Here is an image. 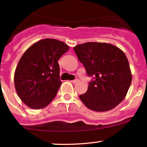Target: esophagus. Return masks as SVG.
I'll list each match as a JSON object with an SVG mask.
<instances>
[{
	"instance_id": "34e87169",
	"label": "esophagus",
	"mask_w": 147,
	"mask_h": 147,
	"mask_svg": "<svg viewBox=\"0 0 147 147\" xmlns=\"http://www.w3.org/2000/svg\"><path fill=\"white\" fill-rule=\"evenodd\" d=\"M71 82L73 83L74 84H78V83L79 82V80H78V79H76V80H74V81H71Z\"/></svg>"
}]
</instances>
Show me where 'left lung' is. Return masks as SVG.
<instances>
[{
  "instance_id": "8db88e82",
  "label": "left lung",
  "mask_w": 147,
  "mask_h": 147,
  "mask_svg": "<svg viewBox=\"0 0 147 147\" xmlns=\"http://www.w3.org/2000/svg\"><path fill=\"white\" fill-rule=\"evenodd\" d=\"M74 50L88 76H96L79 98L88 108L105 112L119 105L126 96L132 75L123 51L105 42H86Z\"/></svg>"
}]
</instances>
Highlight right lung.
I'll return each instance as SVG.
<instances>
[{"instance_id":"right-lung-1","label":"right lung","mask_w":147,"mask_h":147,"mask_svg":"<svg viewBox=\"0 0 147 147\" xmlns=\"http://www.w3.org/2000/svg\"><path fill=\"white\" fill-rule=\"evenodd\" d=\"M69 47L55 39H43L30 47L18 62L14 84L18 96L29 107L40 110L53 100L61 84L58 60Z\"/></svg>"}]
</instances>
